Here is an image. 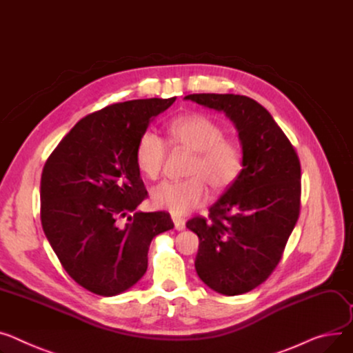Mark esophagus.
<instances>
[{"label": "esophagus", "instance_id": "obj_1", "mask_svg": "<svg viewBox=\"0 0 353 353\" xmlns=\"http://www.w3.org/2000/svg\"><path fill=\"white\" fill-rule=\"evenodd\" d=\"M173 219V223H174V228L176 230H179V231H181V230H184L185 228V221L183 220V219H180V217H172Z\"/></svg>", "mask_w": 353, "mask_h": 353}]
</instances>
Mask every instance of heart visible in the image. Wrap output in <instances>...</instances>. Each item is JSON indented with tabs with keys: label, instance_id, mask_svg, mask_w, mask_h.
<instances>
[{
	"label": "heart",
	"instance_id": "b5f03b06",
	"mask_svg": "<svg viewBox=\"0 0 353 353\" xmlns=\"http://www.w3.org/2000/svg\"><path fill=\"white\" fill-rule=\"evenodd\" d=\"M168 143L174 149L193 152L187 179L163 181L152 189L156 208L172 214H185L201 207L207 200V187L220 193L236 183L244 168V153L239 142L225 137V129L213 117L203 113L181 114L168 125ZM168 156L164 140L148 129L139 136L134 157L139 170L156 180Z\"/></svg>",
	"mask_w": 353,
	"mask_h": 353
}]
</instances>
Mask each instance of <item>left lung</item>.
Returning <instances> with one entry per match:
<instances>
[{
    "mask_svg": "<svg viewBox=\"0 0 353 353\" xmlns=\"http://www.w3.org/2000/svg\"><path fill=\"white\" fill-rule=\"evenodd\" d=\"M185 99L224 112L239 130L244 153L239 180L210 207L208 219L193 217L185 225L200 240L194 265L203 283L224 295L245 294L272 274L298 221L299 159L254 99L232 93H193Z\"/></svg>",
    "mask_w": 353,
    "mask_h": 353,
    "instance_id": "left-lung-1",
    "label": "left lung"
}]
</instances>
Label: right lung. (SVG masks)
<instances>
[{
  "instance_id": "add662e5",
  "label": "right lung",
  "mask_w": 353,
  "mask_h": 353,
  "mask_svg": "<svg viewBox=\"0 0 353 353\" xmlns=\"http://www.w3.org/2000/svg\"><path fill=\"white\" fill-rule=\"evenodd\" d=\"M174 101L136 99L93 112L45 163L43 232L69 276L93 294L113 296L133 287L148 270L152 240L174 227L166 211L134 213L148 197L137 139Z\"/></svg>"
}]
</instances>
